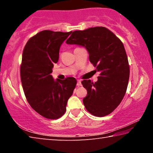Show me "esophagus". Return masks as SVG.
I'll return each mask as SVG.
<instances>
[{
  "instance_id": "34e87169",
  "label": "esophagus",
  "mask_w": 153,
  "mask_h": 153,
  "mask_svg": "<svg viewBox=\"0 0 153 153\" xmlns=\"http://www.w3.org/2000/svg\"><path fill=\"white\" fill-rule=\"evenodd\" d=\"M77 86H82V83H81V81L80 80H77Z\"/></svg>"
}]
</instances>
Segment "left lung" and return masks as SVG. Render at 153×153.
Returning a JSON list of instances; mask_svg holds the SVG:
<instances>
[{"label":"left lung","instance_id":"obj_1","mask_svg":"<svg viewBox=\"0 0 153 153\" xmlns=\"http://www.w3.org/2000/svg\"><path fill=\"white\" fill-rule=\"evenodd\" d=\"M66 43L86 48L90 61L100 72L95 83L90 79L82 82L87 90V96L83 99L86 110L97 117L111 113L123 100L129 77L122 42L107 28L95 27L74 31Z\"/></svg>","mask_w":153,"mask_h":153}]
</instances>
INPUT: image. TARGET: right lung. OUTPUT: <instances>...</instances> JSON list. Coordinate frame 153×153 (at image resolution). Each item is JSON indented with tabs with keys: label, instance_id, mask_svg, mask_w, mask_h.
<instances>
[{
	"label": "right lung",
	"instance_id": "1",
	"mask_svg": "<svg viewBox=\"0 0 153 153\" xmlns=\"http://www.w3.org/2000/svg\"><path fill=\"white\" fill-rule=\"evenodd\" d=\"M71 32L42 31L30 38L23 51L20 76L25 96L33 110L50 120L65 113L77 84L73 77L55 81L51 76L60 46Z\"/></svg>",
	"mask_w": 153,
	"mask_h": 153
}]
</instances>
